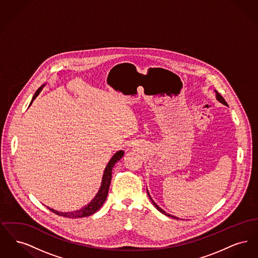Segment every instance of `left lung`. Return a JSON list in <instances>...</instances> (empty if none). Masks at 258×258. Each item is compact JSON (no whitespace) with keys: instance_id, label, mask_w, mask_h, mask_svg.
<instances>
[{"instance_id":"obj_1","label":"left lung","mask_w":258,"mask_h":258,"mask_svg":"<svg viewBox=\"0 0 258 258\" xmlns=\"http://www.w3.org/2000/svg\"><path fill=\"white\" fill-rule=\"evenodd\" d=\"M216 96H217V99H218V100H219L220 102H221V103H222V104H224V105H227V102H226V101L224 100V98L221 97V94H219V93H218L217 91H216ZM147 192L148 196H149V197H150V199L152 200V202H153V204H154V206H155L156 208L158 209V210L160 211V213H162L163 215H165V216H167V217H170V218H173V219H177V220L179 219V218H177V217H174V216H172V215H170V214H167V213H166L165 211H163L162 209L160 208V207H159V206H158V205H157V204H156V203L154 202V200L152 199V197H150V195H149V191H148V190Z\"/></svg>"}]
</instances>
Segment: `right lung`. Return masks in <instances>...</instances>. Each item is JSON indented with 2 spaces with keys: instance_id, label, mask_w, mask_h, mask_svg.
<instances>
[{
  "instance_id": "add662e5",
  "label": "right lung",
  "mask_w": 258,
  "mask_h": 258,
  "mask_svg": "<svg viewBox=\"0 0 258 258\" xmlns=\"http://www.w3.org/2000/svg\"><path fill=\"white\" fill-rule=\"evenodd\" d=\"M43 87H44V85L40 87V88L37 90V92H36L35 96L33 97V99H32V101H31V103H30V105L32 104L33 100L38 96L39 92L41 91V89H42ZM123 151L121 150V151H118V152L112 157V159L109 160L108 164L106 165V168H105V170H104V173H103L102 181H101V185H100V188H99L97 196H96L95 198H94L87 206H85L84 208L77 210V211H74V212H69V213H66V212H64V213L58 212V211H56V210L50 209L49 207H47V208L49 209L51 212L55 213V214L58 215V216L66 217V218H71V219H77V218L89 217V216L93 215L94 213H96V212H97L98 210H99V208L102 206V204L104 203V201L106 200V197H107V195H108L109 185H110L111 178H112V169H113L115 163H116L117 161H119V160H121V159L123 158Z\"/></svg>"
}]
</instances>
